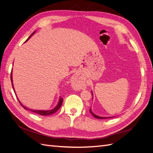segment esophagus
<instances>
[{
	"mask_svg": "<svg viewBox=\"0 0 153 153\" xmlns=\"http://www.w3.org/2000/svg\"><path fill=\"white\" fill-rule=\"evenodd\" d=\"M71 84L73 85L74 88H76V89H81L83 85H84V82L82 81L81 78L80 77L79 75H78V73H75V75H73V76L71 78Z\"/></svg>",
	"mask_w": 153,
	"mask_h": 153,
	"instance_id": "34e87169",
	"label": "esophagus"
}]
</instances>
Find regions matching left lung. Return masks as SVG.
Returning <instances> with one entry per match:
<instances>
[{"mask_svg":"<svg viewBox=\"0 0 153 153\" xmlns=\"http://www.w3.org/2000/svg\"><path fill=\"white\" fill-rule=\"evenodd\" d=\"M92 92V95L93 96V94H92V92ZM90 112H91V114L93 115V117H94L95 118H97V119H107V118H112V117H101V116H98V115H96V114H94L93 112H92V110H91V108H90Z\"/></svg>","mask_w":153,"mask_h":153,"instance_id":"8db88e82","label":"left lung"}]
</instances>
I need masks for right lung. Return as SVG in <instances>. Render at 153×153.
I'll list each match as a JSON object with an SVG mask.
<instances>
[{"label": "right lung", "mask_w": 153, "mask_h": 153, "mask_svg": "<svg viewBox=\"0 0 153 153\" xmlns=\"http://www.w3.org/2000/svg\"><path fill=\"white\" fill-rule=\"evenodd\" d=\"M36 32V31L35 32H34L33 33H32L30 36V37L29 38L27 39V40H26V41H27L29 40V39L30 38V37L33 35L34 33ZM13 76H12V71H11V83H12V86H13V90H14V91H15V89H14V87H13V77H12ZM15 94H16V92H15ZM17 97V96H16ZM17 99H18V101H19V103L21 104V105L23 106V107H24V108H25V110H30V111H31V112H34V113H36V114H39V115H51V114H53V113H55V112H56L57 111L61 108V105H62V101H63V99L62 98H59V102H58V103H57V105H56V106H55V107L54 108H53V109H52V110H33V109H29V108H27L26 106H25L24 105H23L22 104V103L20 102V100H18V98H17Z\"/></svg>", "instance_id": "right-lung-1"}]
</instances>
